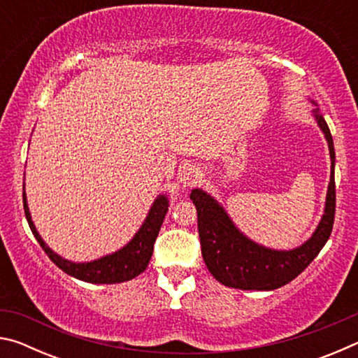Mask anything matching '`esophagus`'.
I'll return each instance as SVG.
<instances>
[{
	"instance_id": "1",
	"label": "esophagus",
	"mask_w": 358,
	"mask_h": 358,
	"mask_svg": "<svg viewBox=\"0 0 358 358\" xmlns=\"http://www.w3.org/2000/svg\"><path fill=\"white\" fill-rule=\"evenodd\" d=\"M201 177H202V172L197 166H187L180 172V181L181 185H183V187L194 186L199 180H201Z\"/></svg>"
}]
</instances>
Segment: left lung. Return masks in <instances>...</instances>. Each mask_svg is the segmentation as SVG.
I'll return each instance as SVG.
<instances>
[{
    "label": "left lung",
    "instance_id": "obj_1",
    "mask_svg": "<svg viewBox=\"0 0 358 358\" xmlns=\"http://www.w3.org/2000/svg\"><path fill=\"white\" fill-rule=\"evenodd\" d=\"M314 106L316 102L311 99ZM330 151V183L324 215L305 243L294 250H273L252 241L230 220L222 205L201 187L191 191L197 208V227L205 265L216 281L241 290H275L299 276L329 240L335 221V147L329 124L319 108L313 110Z\"/></svg>",
    "mask_w": 358,
    "mask_h": 358
}]
</instances>
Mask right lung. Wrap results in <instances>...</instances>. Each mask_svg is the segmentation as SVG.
Segmentation results:
<instances>
[{
  "mask_svg": "<svg viewBox=\"0 0 358 358\" xmlns=\"http://www.w3.org/2000/svg\"><path fill=\"white\" fill-rule=\"evenodd\" d=\"M23 208H25V216L31 229L33 235L42 246V250L58 268H62L64 273L74 276L77 280L92 282V284H117L134 280L136 276L143 273L148 266V262L153 254V246L157 234H159L162 221L169 211V197L167 194H159L155 199L153 205L148 210V215L138 227L134 237L118 251L106 254L99 259L90 260V262H72L59 256L48 246L36 229L31 220V213L28 208L25 183H23Z\"/></svg>",
  "mask_w": 358,
  "mask_h": 358,
  "instance_id": "right-lung-1",
  "label": "right lung"
}]
</instances>
